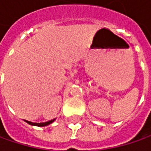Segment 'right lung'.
I'll return each instance as SVG.
<instances>
[{"label":"right lung","instance_id":"right-lung-1","mask_svg":"<svg viewBox=\"0 0 151 151\" xmlns=\"http://www.w3.org/2000/svg\"><path fill=\"white\" fill-rule=\"evenodd\" d=\"M55 119H53V120H50V121H48V122H45V123H32V122H30V121H27L25 120L27 124H29L31 125H34V126H38V127H44V126H47V125L50 124H52L54 121H55Z\"/></svg>","mask_w":151,"mask_h":151}]
</instances>
